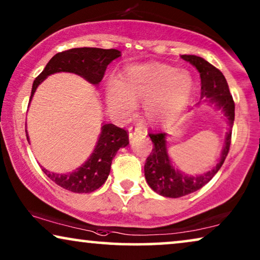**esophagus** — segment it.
<instances>
[{"instance_id":"34e87169","label":"esophagus","mask_w":260,"mask_h":260,"mask_svg":"<svg viewBox=\"0 0 260 260\" xmlns=\"http://www.w3.org/2000/svg\"><path fill=\"white\" fill-rule=\"evenodd\" d=\"M144 134H145L144 130L142 129V127H138V126H136V127L130 126L129 127V136H130V138H134V137L138 136V135H144Z\"/></svg>"}]
</instances>
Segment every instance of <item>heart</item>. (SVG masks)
I'll return each mask as SVG.
<instances>
[{
  "mask_svg": "<svg viewBox=\"0 0 260 260\" xmlns=\"http://www.w3.org/2000/svg\"><path fill=\"white\" fill-rule=\"evenodd\" d=\"M193 90L190 73L163 63L131 67L122 80L112 79L106 88L109 108L118 115H133L136 102H144L150 119H159L181 110Z\"/></svg>",
  "mask_w": 260,
  "mask_h": 260,
  "instance_id": "b5f03b06",
  "label": "heart"
}]
</instances>
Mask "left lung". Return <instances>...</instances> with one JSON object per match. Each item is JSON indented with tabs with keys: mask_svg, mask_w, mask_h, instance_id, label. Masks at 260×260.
Returning <instances> with one entry per match:
<instances>
[{
	"mask_svg": "<svg viewBox=\"0 0 260 260\" xmlns=\"http://www.w3.org/2000/svg\"><path fill=\"white\" fill-rule=\"evenodd\" d=\"M181 58L197 67L201 77V99L214 103L222 109L232 127L234 120V101L230 93L229 85L221 71L197 55H181ZM152 143V150L144 165V175L152 190L166 198H181L194 193L207 184L219 172L230 151L232 130L227 133L225 147L221 158L215 168L200 176H187L172 166L166 147V134H149Z\"/></svg>",
	"mask_w": 260,
	"mask_h": 260,
	"instance_id": "left-lung-1",
	"label": "left lung"
}]
</instances>
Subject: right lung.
<instances>
[{"label":"right lung","mask_w":260,"mask_h":260,"mask_svg":"<svg viewBox=\"0 0 260 260\" xmlns=\"http://www.w3.org/2000/svg\"><path fill=\"white\" fill-rule=\"evenodd\" d=\"M119 55L120 52L117 49L94 47L72 48L56 53L49 60L44 71L35 78L30 99L38 85L49 74L56 72L76 73L85 78L91 84L98 85L104 78L109 63ZM127 144H129V135L125 129L115 124H104L102 126V134L94 151L80 168L70 174H54L49 173L46 169H42V172L63 189L73 193H91L104 184L111 169L112 158L115 157L119 148L125 147Z\"/></svg>","instance_id":"obj_1"}]
</instances>
